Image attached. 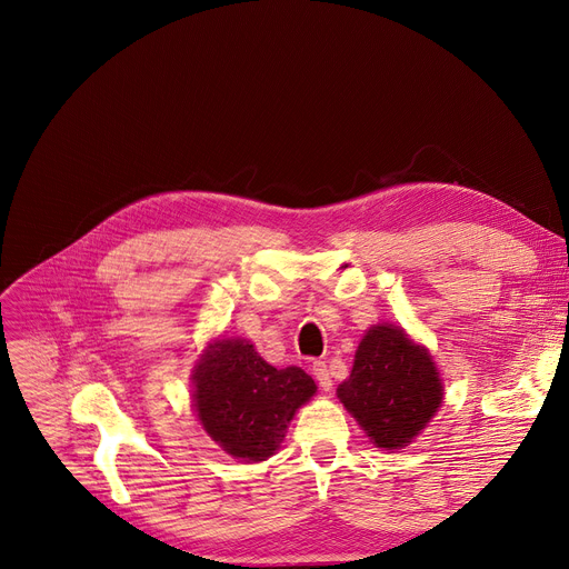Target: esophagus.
I'll return each mask as SVG.
<instances>
[{"label": "esophagus", "instance_id": "esophagus-1", "mask_svg": "<svg viewBox=\"0 0 569 569\" xmlns=\"http://www.w3.org/2000/svg\"><path fill=\"white\" fill-rule=\"evenodd\" d=\"M311 371H313V376H316V380H318V385H320V390L330 392V390H332V376H330V369H327V365L320 362V360H316L313 367H311Z\"/></svg>", "mask_w": 569, "mask_h": 569}]
</instances>
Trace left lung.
<instances>
[{
  "label": "left lung",
  "mask_w": 569,
  "mask_h": 569,
  "mask_svg": "<svg viewBox=\"0 0 569 569\" xmlns=\"http://www.w3.org/2000/svg\"><path fill=\"white\" fill-rule=\"evenodd\" d=\"M337 395L376 447L403 450L440 408L442 382L429 350L385 322L357 346Z\"/></svg>",
  "instance_id": "1"
}]
</instances>
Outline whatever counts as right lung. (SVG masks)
Listing matches in <instances>:
<instances>
[{
  "label": "right lung",
  "mask_w": 569,
  "mask_h": 569,
  "mask_svg": "<svg viewBox=\"0 0 569 569\" xmlns=\"http://www.w3.org/2000/svg\"><path fill=\"white\" fill-rule=\"evenodd\" d=\"M316 395V382L300 367L274 369L247 339L209 343L193 369V406L202 429L223 452L249 463L264 461L295 410Z\"/></svg>",
  "instance_id": "right-lung-1"
}]
</instances>
